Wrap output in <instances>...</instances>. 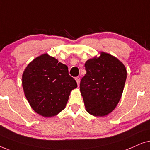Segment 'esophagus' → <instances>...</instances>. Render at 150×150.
Wrapping results in <instances>:
<instances>
[{"mask_svg": "<svg viewBox=\"0 0 150 150\" xmlns=\"http://www.w3.org/2000/svg\"><path fill=\"white\" fill-rule=\"evenodd\" d=\"M75 80H76V81H77V86H79V83H80V78L77 77H76V78H75Z\"/></svg>", "mask_w": 150, "mask_h": 150, "instance_id": "34e87169", "label": "esophagus"}]
</instances>
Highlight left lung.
I'll return each mask as SVG.
<instances>
[{"label": "left lung", "mask_w": 150, "mask_h": 150, "mask_svg": "<svg viewBox=\"0 0 150 150\" xmlns=\"http://www.w3.org/2000/svg\"><path fill=\"white\" fill-rule=\"evenodd\" d=\"M86 73L80 82V92L90 115L105 117L120 101L127 77L125 65L109 53L100 52L86 62Z\"/></svg>", "instance_id": "left-lung-1"}]
</instances>
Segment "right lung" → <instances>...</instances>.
I'll use <instances>...</instances> for the list:
<instances>
[{
    "label": "right lung",
    "instance_id": "1",
    "mask_svg": "<svg viewBox=\"0 0 150 150\" xmlns=\"http://www.w3.org/2000/svg\"><path fill=\"white\" fill-rule=\"evenodd\" d=\"M24 93L32 109L44 117H52L65 108L76 81L67 65L48 53L33 59L23 73Z\"/></svg>",
    "mask_w": 150,
    "mask_h": 150
}]
</instances>
